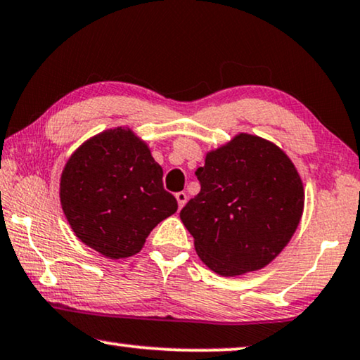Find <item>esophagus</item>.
I'll return each mask as SVG.
<instances>
[{
  "label": "esophagus",
  "instance_id": "obj_1",
  "mask_svg": "<svg viewBox=\"0 0 360 360\" xmlns=\"http://www.w3.org/2000/svg\"><path fill=\"white\" fill-rule=\"evenodd\" d=\"M176 200H178L179 209H182V207H184L186 202H187V194H186V192H178V194H176Z\"/></svg>",
  "mask_w": 360,
  "mask_h": 360
}]
</instances>
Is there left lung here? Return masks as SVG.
<instances>
[{
  "instance_id": "obj_1",
  "label": "left lung",
  "mask_w": 360,
  "mask_h": 360,
  "mask_svg": "<svg viewBox=\"0 0 360 360\" xmlns=\"http://www.w3.org/2000/svg\"><path fill=\"white\" fill-rule=\"evenodd\" d=\"M200 192L181 210L197 256L217 274L243 276L274 261L300 224L305 192L272 141L238 134L195 171Z\"/></svg>"
}]
</instances>
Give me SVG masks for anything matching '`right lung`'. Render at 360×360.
I'll use <instances>...</instances> for the list:
<instances>
[{
    "label": "right lung",
    "mask_w": 360,
    "mask_h": 360,
    "mask_svg": "<svg viewBox=\"0 0 360 360\" xmlns=\"http://www.w3.org/2000/svg\"><path fill=\"white\" fill-rule=\"evenodd\" d=\"M60 204L78 240L109 259L140 252L150 231L178 210L163 169L129 127L101 131L73 151Z\"/></svg>",
    "instance_id": "add662e5"
}]
</instances>
